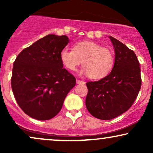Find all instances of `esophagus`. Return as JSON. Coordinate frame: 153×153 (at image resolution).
<instances>
[{
	"label": "esophagus",
	"instance_id": "obj_1",
	"mask_svg": "<svg viewBox=\"0 0 153 153\" xmlns=\"http://www.w3.org/2000/svg\"><path fill=\"white\" fill-rule=\"evenodd\" d=\"M76 82H77V83H78V84H85V82L84 81H82V80H78V79L76 80Z\"/></svg>",
	"mask_w": 153,
	"mask_h": 153
}]
</instances>
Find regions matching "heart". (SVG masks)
Returning a JSON list of instances; mask_svg holds the SVG:
<instances>
[{"instance_id":"obj_1","label":"heart","mask_w":153,"mask_h":153,"mask_svg":"<svg viewBox=\"0 0 153 153\" xmlns=\"http://www.w3.org/2000/svg\"><path fill=\"white\" fill-rule=\"evenodd\" d=\"M60 60L67 69L74 71L82 62L80 73L94 80L106 77L114 65V54L109 49L92 41L75 43L73 50L64 47L59 52Z\"/></svg>"}]
</instances>
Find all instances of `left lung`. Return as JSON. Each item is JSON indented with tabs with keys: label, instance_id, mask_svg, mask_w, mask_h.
<instances>
[{
	"label": "left lung",
	"instance_id": "left-lung-1",
	"mask_svg": "<svg viewBox=\"0 0 153 153\" xmlns=\"http://www.w3.org/2000/svg\"><path fill=\"white\" fill-rule=\"evenodd\" d=\"M114 48V68L99 81L88 82L85 106L91 115L110 120L122 114L133 104L142 84L136 54L125 45L109 36Z\"/></svg>",
	"mask_w": 153,
	"mask_h": 153
}]
</instances>
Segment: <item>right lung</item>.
<instances>
[{
  "label": "right lung",
  "instance_id": "1",
  "mask_svg": "<svg viewBox=\"0 0 153 153\" xmlns=\"http://www.w3.org/2000/svg\"><path fill=\"white\" fill-rule=\"evenodd\" d=\"M69 41L65 35H47L23 50L13 62L12 91L19 106L31 118L55 117L75 85V77L63 68L59 57Z\"/></svg>",
  "mask_w": 153,
  "mask_h": 153
}]
</instances>
